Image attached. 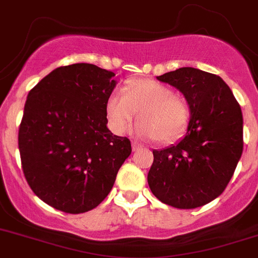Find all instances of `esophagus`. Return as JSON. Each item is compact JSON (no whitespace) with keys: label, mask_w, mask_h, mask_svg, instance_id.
Segmentation results:
<instances>
[{"label":"esophagus","mask_w":258,"mask_h":258,"mask_svg":"<svg viewBox=\"0 0 258 258\" xmlns=\"http://www.w3.org/2000/svg\"><path fill=\"white\" fill-rule=\"evenodd\" d=\"M132 149H133V152H137L139 151V149H142V146H139L138 143L133 142V143H132Z\"/></svg>","instance_id":"1"}]
</instances>
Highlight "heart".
I'll use <instances>...</instances> for the list:
<instances>
[{"instance_id": "1", "label": "heart", "mask_w": 258, "mask_h": 258, "mask_svg": "<svg viewBox=\"0 0 258 258\" xmlns=\"http://www.w3.org/2000/svg\"><path fill=\"white\" fill-rule=\"evenodd\" d=\"M121 94H111L105 105L107 125L115 134L129 129L136 114V133L168 146L186 134L191 110L187 101L170 86L151 78H133L122 85Z\"/></svg>"}]
</instances>
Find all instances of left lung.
Masks as SVG:
<instances>
[{
	"mask_svg": "<svg viewBox=\"0 0 258 258\" xmlns=\"http://www.w3.org/2000/svg\"><path fill=\"white\" fill-rule=\"evenodd\" d=\"M157 78L182 92L191 119L180 143L153 151L149 188L177 209L203 207L225 190L242 156L241 106L227 83L213 73L183 67Z\"/></svg>",
	"mask_w": 258,
	"mask_h": 258,
	"instance_id": "1",
	"label": "left lung"
}]
</instances>
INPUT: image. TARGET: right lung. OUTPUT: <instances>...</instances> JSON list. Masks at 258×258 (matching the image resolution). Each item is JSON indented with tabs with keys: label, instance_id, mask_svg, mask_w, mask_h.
<instances>
[{
	"label": "right lung",
	"instance_id": "1",
	"mask_svg": "<svg viewBox=\"0 0 258 258\" xmlns=\"http://www.w3.org/2000/svg\"><path fill=\"white\" fill-rule=\"evenodd\" d=\"M114 76L76 63L55 68L29 92L19 127L21 166L34 194L54 209L80 214L96 208L131 156V141L106 126Z\"/></svg>",
	"mask_w": 258,
	"mask_h": 258
}]
</instances>
